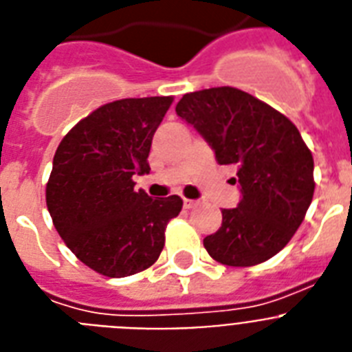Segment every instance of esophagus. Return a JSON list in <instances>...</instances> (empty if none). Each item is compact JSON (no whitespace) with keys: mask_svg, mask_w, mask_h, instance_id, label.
Wrapping results in <instances>:
<instances>
[{"mask_svg":"<svg viewBox=\"0 0 352 352\" xmlns=\"http://www.w3.org/2000/svg\"><path fill=\"white\" fill-rule=\"evenodd\" d=\"M199 206V200H191V199H184V209H193Z\"/></svg>","mask_w":352,"mask_h":352,"instance_id":"obj_1","label":"esophagus"}]
</instances>
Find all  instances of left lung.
<instances>
[{
    "mask_svg": "<svg viewBox=\"0 0 352 352\" xmlns=\"http://www.w3.org/2000/svg\"><path fill=\"white\" fill-rule=\"evenodd\" d=\"M177 114L197 129L220 164L236 166L241 200L221 211V227L204 238L212 259L252 267L286 247L313 199V155L285 114L236 87L184 94Z\"/></svg>",
    "mask_w": 352,
    "mask_h": 352,
    "instance_id": "left-lung-1",
    "label": "left lung"
}]
</instances>
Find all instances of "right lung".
<instances>
[{"mask_svg": "<svg viewBox=\"0 0 352 352\" xmlns=\"http://www.w3.org/2000/svg\"><path fill=\"white\" fill-rule=\"evenodd\" d=\"M171 96L105 103L76 123L58 144L46 206L53 226L84 265L102 276L146 270L164 247L168 221L182 199H150L132 177L150 171L152 138Z\"/></svg>", "mask_w": 352, "mask_h": 352, "instance_id": "obj_1", "label": "right lung"}]
</instances>
